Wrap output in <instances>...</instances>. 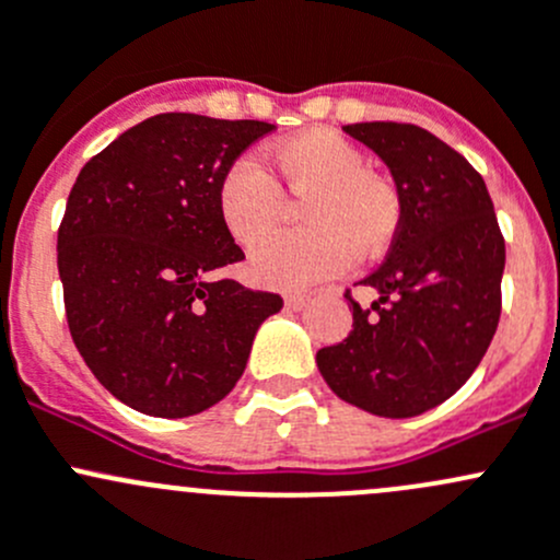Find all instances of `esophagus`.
Listing matches in <instances>:
<instances>
[{
    "mask_svg": "<svg viewBox=\"0 0 560 560\" xmlns=\"http://www.w3.org/2000/svg\"><path fill=\"white\" fill-rule=\"evenodd\" d=\"M307 302H310V299L302 296V293H288V296H285V307L288 310H304V307H307Z\"/></svg>",
    "mask_w": 560,
    "mask_h": 560,
    "instance_id": "esophagus-1",
    "label": "esophagus"
}]
</instances>
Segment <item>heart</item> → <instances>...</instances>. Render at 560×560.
I'll return each mask as SVG.
<instances>
[{"mask_svg":"<svg viewBox=\"0 0 560 560\" xmlns=\"http://www.w3.org/2000/svg\"><path fill=\"white\" fill-rule=\"evenodd\" d=\"M275 178L250 155L232 161L218 183V212L234 242L250 247L278 223L282 194H304L307 226L269 237L253 250L261 285L304 288L339 275L353 258L383 250L399 226V196L388 177L366 170L364 153L326 129L299 131L264 151ZM275 179L279 182L273 183Z\"/></svg>","mask_w":560,"mask_h":560,"instance_id":"heart-1","label":"heart"}]
</instances>
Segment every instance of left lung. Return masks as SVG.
<instances>
[{"label": "left lung", "instance_id": "left-lung-1", "mask_svg": "<svg viewBox=\"0 0 560 560\" xmlns=\"http://www.w3.org/2000/svg\"><path fill=\"white\" fill-rule=\"evenodd\" d=\"M388 164L399 226L385 261L361 282L353 331L315 361L328 388L380 418H412L451 399L491 345L501 315L504 237L480 172L412 124L342 126Z\"/></svg>", "mask_w": 560, "mask_h": 560}]
</instances>
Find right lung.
Returning <instances> with one entry per match:
<instances>
[{
	"mask_svg": "<svg viewBox=\"0 0 560 560\" xmlns=\"http://www.w3.org/2000/svg\"><path fill=\"white\" fill-rule=\"evenodd\" d=\"M264 120L161 113L80 170L59 226L69 334L94 377L137 412L188 418L237 385L280 293L218 269L245 258L218 183L269 135Z\"/></svg>",
	"mask_w": 560,
	"mask_h": 560,
	"instance_id": "1",
	"label": "right lung"
}]
</instances>
